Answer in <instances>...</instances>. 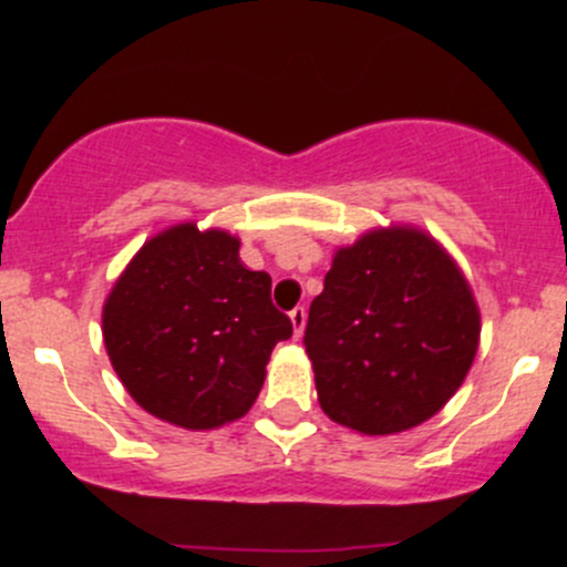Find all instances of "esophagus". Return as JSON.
<instances>
[{"label": "esophagus", "mask_w": 567, "mask_h": 567, "mask_svg": "<svg viewBox=\"0 0 567 567\" xmlns=\"http://www.w3.org/2000/svg\"><path fill=\"white\" fill-rule=\"evenodd\" d=\"M290 320H293V334L301 337V331H305V323H307V307L299 305L290 310Z\"/></svg>", "instance_id": "1"}]
</instances>
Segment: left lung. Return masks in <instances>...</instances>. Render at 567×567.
<instances>
[{
	"mask_svg": "<svg viewBox=\"0 0 567 567\" xmlns=\"http://www.w3.org/2000/svg\"><path fill=\"white\" fill-rule=\"evenodd\" d=\"M477 340L480 312L458 266L405 227L337 251L305 329L320 409L368 436L431 420L458 392Z\"/></svg>",
	"mask_w": 567,
	"mask_h": 567,
	"instance_id": "obj_1",
	"label": "left lung"
}]
</instances>
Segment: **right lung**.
<instances>
[{
  "mask_svg": "<svg viewBox=\"0 0 567 567\" xmlns=\"http://www.w3.org/2000/svg\"><path fill=\"white\" fill-rule=\"evenodd\" d=\"M290 334L271 277L244 266L238 238L194 225L147 241L104 307L106 351L125 390L188 431L247 414L274 346Z\"/></svg>",
  "mask_w": 567,
  "mask_h": 567,
  "instance_id": "add662e5",
  "label": "right lung"
}]
</instances>
